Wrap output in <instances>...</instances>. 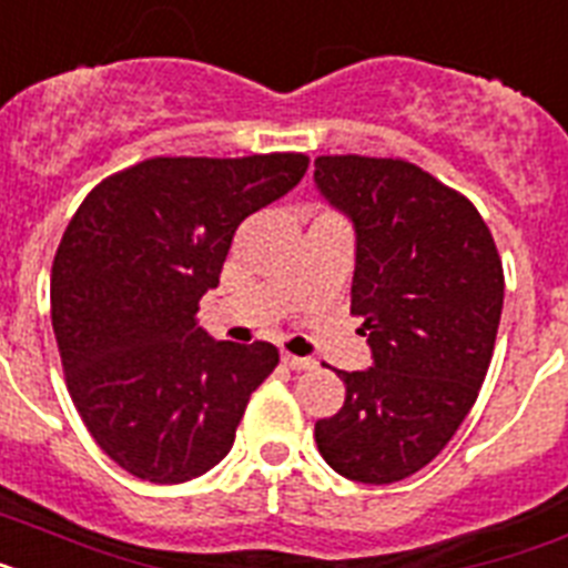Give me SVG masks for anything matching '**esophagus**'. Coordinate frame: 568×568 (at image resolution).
<instances>
[{"instance_id":"34e87169","label":"esophagus","mask_w":568,"mask_h":568,"mask_svg":"<svg viewBox=\"0 0 568 568\" xmlns=\"http://www.w3.org/2000/svg\"><path fill=\"white\" fill-rule=\"evenodd\" d=\"M283 364L288 366V369H312L314 366V361H308V357H297V355H292V352H283Z\"/></svg>"}]
</instances>
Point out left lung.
I'll return each mask as SVG.
<instances>
[{"label":"left lung","instance_id":"1","mask_svg":"<svg viewBox=\"0 0 568 568\" xmlns=\"http://www.w3.org/2000/svg\"><path fill=\"white\" fill-rule=\"evenodd\" d=\"M314 181L355 222L352 314L375 366L341 373L346 398L314 424L328 468L389 485L442 454L488 373L503 260L470 199L404 159L321 155Z\"/></svg>","mask_w":568,"mask_h":568}]
</instances>
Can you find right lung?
<instances>
[{
    "instance_id": "obj_1",
    "label": "right lung",
    "mask_w": 568,
    "mask_h": 568,
    "mask_svg": "<svg viewBox=\"0 0 568 568\" xmlns=\"http://www.w3.org/2000/svg\"><path fill=\"white\" fill-rule=\"evenodd\" d=\"M308 170L303 152L146 159L103 179L51 265L65 387L100 450L155 485L207 474L233 445L276 346L211 341L199 300L233 233Z\"/></svg>"
}]
</instances>
